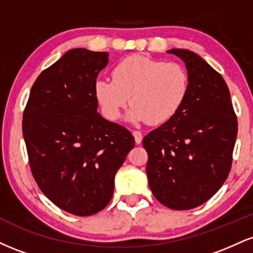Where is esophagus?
Listing matches in <instances>:
<instances>
[{
  "label": "esophagus",
  "instance_id": "obj_1",
  "mask_svg": "<svg viewBox=\"0 0 253 253\" xmlns=\"http://www.w3.org/2000/svg\"><path fill=\"white\" fill-rule=\"evenodd\" d=\"M133 135H134L135 144H140L143 140V133L140 130H133Z\"/></svg>",
  "mask_w": 253,
  "mask_h": 253
}]
</instances>
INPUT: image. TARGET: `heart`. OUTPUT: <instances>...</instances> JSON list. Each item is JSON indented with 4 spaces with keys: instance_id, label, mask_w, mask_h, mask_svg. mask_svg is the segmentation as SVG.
I'll return each instance as SVG.
<instances>
[{
    "instance_id": "obj_1",
    "label": "heart",
    "mask_w": 253,
    "mask_h": 253,
    "mask_svg": "<svg viewBox=\"0 0 253 253\" xmlns=\"http://www.w3.org/2000/svg\"><path fill=\"white\" fill-rule=\"evenodd\" d=\"M188 91L189 75L184 66L145 56L125 58L113 68L112 80L101 78L95 83V95L109 119L120 118L129 101L130 120L151 125L175 117Z\"/></svg>"
}]
</instances>
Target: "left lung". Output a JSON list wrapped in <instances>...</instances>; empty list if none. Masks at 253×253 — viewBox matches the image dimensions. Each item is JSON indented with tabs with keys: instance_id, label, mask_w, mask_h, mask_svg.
Instances as JSON below:
<instances>
[{
	"instance_id": "8db88e82",
	"label": "left lung",
	"mask_w": 253,
	"mask_h": 253,
	"mask_svg": "<svg viewBox=\"0 0 253 253\" xmlns=\"http://www.w3.org/2000/svg\"><path fill=\"white\" fill-rule=\"evenodd\" d=\"M168 53L185 63L189 91L175 117L143 139L149 155L146 173L162 205L193 210L208 201L227 178L238 121L219 72L191 51L172 48Z\"/></svg>"
}]
</instances>
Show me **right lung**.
I'll use <instances>...</instances> for the list:
<instances>
[{"label":"right lung","mask_w":253,"mask_h":253,"mask_svg":"<svg viewBox=\"0 0 253 253\" xmlns=\"http://www.w3.org/2000/svg\"><path fill=\"white\" fill-rule=\"evenodd\" d=\"M107 64V52L68 51L37 78L22 117L38 187L57 207L77 216L108 205L115 173L134 147L128 129L97 113L95 83Z\"/></svg>","instance_id":"1"}]
</instances>
